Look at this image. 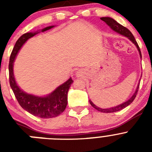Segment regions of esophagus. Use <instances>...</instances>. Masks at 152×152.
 I'll return each mask as SVG.
<instances>
[{
	"label": "esophagus",
	"mask_w": 152,
	"mask_h": 152,
	"mask_svg": "<svg viewBox=\"0 0 152 152\" xmlns=\"http://www.w3.org/2000/svg\"><path fill=\"white\" fill-rule=\"evenodd\" d=\"M76 75H77V77H79V76H80V75H81V72H77V73H76Z\"/></svg>",
	"instance_id": "esophagus-1"
}]
</instances>
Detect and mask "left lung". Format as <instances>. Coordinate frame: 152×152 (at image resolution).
<instances>
[{"mask_svg":"<svg viewBox=\"0 0 152 152\" xmlns=\"http://www.w3.org/2000/svg\"><path fill=\"white\" fill-rule=\"evenodd\" d=\"M100 19H101L103 21H104V22H105L108 25V26H110L111 29H113L114 31L117 32V33H119V34L123 35V36H126V37H128V38L129 39L131 40V41L132 42H133L135 45H136L137 49H138V50H139V54H140L141 58H142V54H141V51H140V49H139V45H138V43H137L136 40H135V37H134V36L132 35V33L131 32H130V31L127 29V28L125 27V26H122L121 24H119V23L116 22L115 20H113V18H110V17H101ZM139 88V84H138V87H137V89H136V91H135V94H133V96L130 98L129 100H128L126 102H125V103H122V104H120V105L116 106V107H112V108H109V109L99 108V107H96V105H94V104L92 103V101H91V100H89V102H90V103H91V105L94 108H95L96 110L100 111V112H102V113L117 112V111L121 110H123V109L126 108V107H128L129 104H131V103L133 102V100H135V96H136L137 94H138Z\"/></svg>","mask_w":152,"mask_h":152,"instance_id":"1","label":"left lung"}]
</instances>
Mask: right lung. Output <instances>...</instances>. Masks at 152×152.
<instances>
[{
  "label": "right lung",
  "instance_id": "obj_1",
  "mask_svg": "<svg viewBox=\"0 0 152 152\" xmlns=\"http://www.w3.org/2000/svg\"><path fill=\"white\" fill-rule=\"evenodd\" d=\"M52 27L53 26H48L42 29V32H45ZM37 33H25L22 35L16 42L10 54L9 61V81L13 94L22 108L33 116L43 119H49L59 116L64 111L68 103V91L70 86L73 83V80L69 78L66 82L56 88L51 94L43 97L26 94L17 86L13 76V61L17 52L25 43V42Z\"/></svg>",
  "mask_w": 152,
  "mask_h": 152
}]
</instances>
